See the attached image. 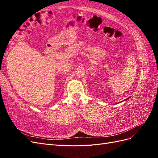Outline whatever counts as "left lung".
<instances>
[{"label": "left lung", "instance_id": "8db88e82", "mask_svg": "<svg viewBox=\"0 0 158 158\" xmlns=\"http://www.w3.org/2000/svg\"><path fill=\"white\" fill-rule=\"evenodd\" d=\"M127 99H128V98H127V99H126V100H127Z\"/></svg>", "mask_w": 158, "mask_h": 158}]
</instances>
